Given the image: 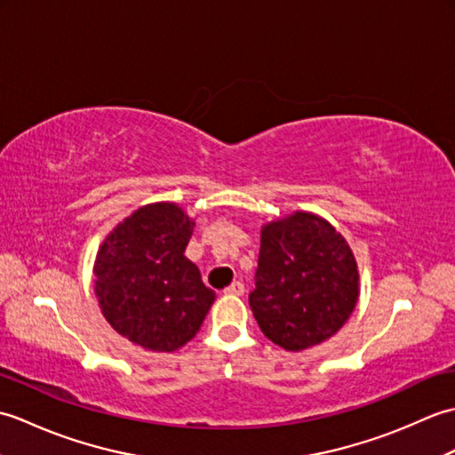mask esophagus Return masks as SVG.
Masks as SVG:
<instances>
[{
  "label": "esophagus",
  "instance_id": "esophagus-1",
  "mask_svg": "<svg viewBox=\"0 0 455 455\" xmlns=\"http://www.w3.org/2000/svg\"><path fill=\"white\" fill-rule=\"evenodd\" d=\"M225 295H235V297L244 295V285L240 283V282H233L225 289Z\"/></svg>",
  "mask_w": 455,
  "mask_h": 455
}]
</instances>
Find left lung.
Segmentation results:
<instances>
[{
  "label": "left lung",
  "instance_id": "1",
  "mask_svg": "<svg viewBox=\"0 0 455 455\" xmlns=\"http://www.w3.org/2000/svg\"><path fill=\"white\" fill-rule=\"evenodd\" d=\"M360 274L350 244L308 211L266 222L250 308L259 331L287 352L334 336L354 313Z\"/></svg>",
  "mask_w": 455,
  "mask_h": 455
}]
</instances>
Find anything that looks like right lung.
<instances>
[{"label": "right lung", "instance_id": "obj_1", "mask_svg": "<svg viewBox=\"0 0 455 455\" xmlns=\"http://www.w3.org/2000/svg\"><path fill=\"white\" fill-rule=\"evenodd\" d=\"M193 227L178 203H148L124 217L95 256L93 291L105 321L144 350H180L215 301L183 254Z\"/></svg>", "mask_w": 455, "mask_h": 455}]
</instances>
